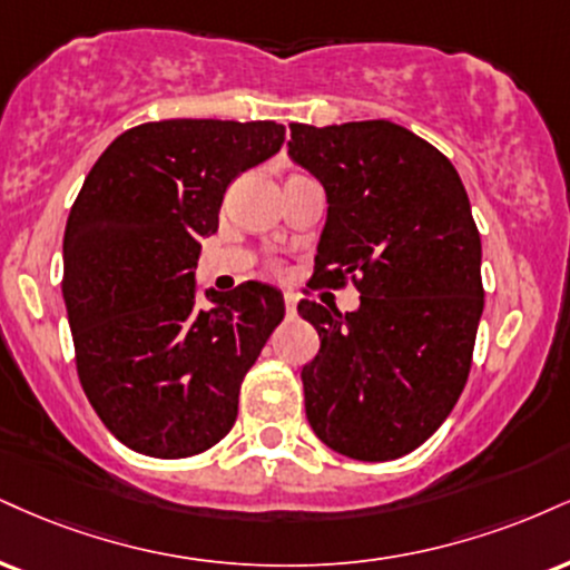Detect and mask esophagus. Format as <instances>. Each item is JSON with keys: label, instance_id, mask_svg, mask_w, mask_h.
Listing matches in <instances>:
<instances>
[{"label": "esophagus", "instance_id": "1", "mask_svg": "<svg viewBox=\"0 0 570 570\" xmlns=\"http://www.w3.org/2000/svg\"><path fill=\"white\" fill-rule=\"evenodd\" d=\"M286 315H297V297L294 294H286Z\"/></svg>", "mask_w": 570, "mask_h": 570}]
</instances>
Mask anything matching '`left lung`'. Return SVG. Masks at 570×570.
<instances>
[{
    "instance_id": "8db88e82",
    "label": "left lung",
    "mask_w": 570,
    "mask_h": 570,
    "mask_svg": "<svg viewBox=\"0 0 570 570\" xmlns=\"http://www.w3.org/2000/svg\"><path fill=\"white\" fill-rule=\"evenodd\" d=\"M289 156L326 188L315 278L361 307L303 299L321 337L305 414L328 449L387 462L422 445L462 395L483 313L481 233L459 173L393 121L289 125Z\"/></svg>"
}]
</instances>
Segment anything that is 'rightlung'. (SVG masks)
I'll return each mask as SVG.
<instances>
[{
	"instance_id": "add662e5",
	"label": "right lung",
	"mask_w": 570,
	"mask_h": 570,
	"mask_svg": "<svg viewBox=\"0 0 570 570\" xmlns=\"http://www.w3.org/2000/svg\"><path fill=\"white\" fill-rule=\"evenodd\" d=\"M276 121L167 119L121 132L66 223L63 299L85 393L146 456L202 454L230 433L238 390L284 297L249 284L196 307L202 238L238 173L278 154Z\"/></svg>"
}]
</instances>
